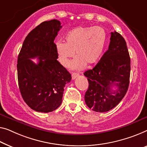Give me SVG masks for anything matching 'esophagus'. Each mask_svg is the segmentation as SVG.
Masks as SVG:
<instances>
[{
  "mask_svg": "<svg viewBox=\"0 0 147 147\" xmlns=\"http://www.w3.org/2000/svg\"><path fill=\"white\" fill-rule=\"evenodd\" d=\"M78 76H79V74H78V73H73V74H72V79H73V80H74V79H75V78H77Z\"/></svg>",
  "mask_w": 147,
  "mask_h": 147,
  "instance_id": "obj_1",
  "label": "esophagus"
}]
</instances>
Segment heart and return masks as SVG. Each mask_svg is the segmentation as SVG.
Masks as SVG:
<instances>
[{"instance_id":"1","label":"heart","mask_w":147,"mask_h":147,"mask_svg":"<svg viewBox=\"0 0 147 147\" xmlns=\"http://www.w3.org/2000/svg\"><path fill=\"white\" fill-rule=\"evenodd\" d=\"M65 39V43H56L59 60L63 66H68L75 52L77 57L73 61L71 67L80 69L86 64L93 65L100 59L106 47L107 35L99 26L77 27L68 32Z\"/></svg>"}]
</instances>
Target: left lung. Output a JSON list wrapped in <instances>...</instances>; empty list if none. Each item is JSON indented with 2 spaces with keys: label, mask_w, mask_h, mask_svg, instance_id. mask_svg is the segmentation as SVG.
Returning a JSON list of instances; mask_svg holds the SVG:
<instances>
[{
  "label": "left lung",
  "mask_w": 147,
  "mask_h": 147,
  "mask_svg": "<svg viewBox=\"0 0 147 147\" xmlns=\"http://www.w3.org/2000/svg\"><path fill=\"white\" fill-rule=\"evenodd\" d=\"M130 71L126 41L119 33L111 32L108 51L92 69L84 73L89 85L84 96L87 106L97 112L115 108L127 91ZM114 86L118 87L115 91L111 88Z\"/></svg>",
  "instance_id": "1"
}]
</instances>
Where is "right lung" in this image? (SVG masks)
I'll use <instances>...</instances> for the list:
<instances>
[{"label":"right lung","mask_w":147,"mask_h":147,"mask_svg":"<svg viewBox=\"0 0 147 147\" xmlns=\"http://www.w3.org/2000/svg\"><path fill=\"white\" fill-rule=\"evenodd\" d=\"M62 26L57 20L41 23L24 41L18 57V80L24 102L39 112H51L62 103L71 74L57 60L54 40ZM38 58L37 64L31 58Z\"/></svg>","instance_id":"obj_1"}]
</instances>
